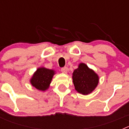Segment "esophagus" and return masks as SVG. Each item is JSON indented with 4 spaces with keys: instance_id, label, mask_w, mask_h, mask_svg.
<instances>
[{
    "instance_id": "1",
    "label": "esophagus",
    "mask_w": 129,
    "mask_h": 129,
    "mask_svg": "<svg viewBox=\"0 0 129 129\" xmlns=\"http://www.w3.org/2000/svg\"><path fill=\"white\" fill-rule=\"evenodd\" d=\"M61 71L62 72V73H64V74H67V72H68V68L67 67H62V68H61Z\"/></svg>"
}]
</instances>
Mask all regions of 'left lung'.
I'll return each instance as SVG.
<instances>
[{"mask_svg":"<svg viewBox=\"0 0 129 129\" xmlns=\"http://www.w3.org/2000/svg\"><path fill=\"white\" fill-rule=\"evenodd\" d=\"M72 79L76 90L84 95L91 93L99 82L98 76L84 63L74 71Z\"/></svg>","mask_w":129,"mask_h":129,"instance_id":"8db88e82","label":"left lung"}]
</instances>
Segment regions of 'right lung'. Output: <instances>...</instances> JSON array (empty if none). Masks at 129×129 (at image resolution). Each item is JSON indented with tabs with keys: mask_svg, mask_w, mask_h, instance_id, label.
<instances>
[{
	"mask_svg": "<svg viewBox=\"0 0 129 129\" xmlns=\"http://www.w3.org/2000/svg\"><path fill=\"white\" fill-rule=\"evenodd\" d=\"M54 72L53 70L47 68H38L31 79V85L39 90H46L50 84Z\"/></svg>",
	"mask_w": 129,
	"mask_h": 129,
	"instance_id": "add662e5",
	"label": "right lung"
}]
</instances>
